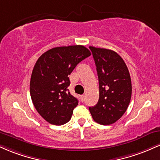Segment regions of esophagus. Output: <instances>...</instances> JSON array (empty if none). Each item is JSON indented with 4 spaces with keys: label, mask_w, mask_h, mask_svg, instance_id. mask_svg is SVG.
Instances as JSON below:
<instances>
[{
    "label": "esophagus",
    "mask_w": 160,
    "mask_h": 160,
    "mask_svg": "<svg viewBox=\"0 0 160 160\" xmlns=\"http://www.w3.org/2000/svg\"><path fill=\"white\" fill-rule=\"evenodd\" d=\"M80 98H81V102H83L84 100H85V95H82V96L80 97Z\"/></svg>",
    "instance_id": "1"
}]
</instances>
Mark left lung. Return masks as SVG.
I'll return each mask as SVG.
<instances>
[{
    "instance_id": "8db88e82",
    "label": "left lung",
    "mask_w": 160,
    "mask_h": 160,
    "mask_svg": "<svg viewBox=\"0 0 160 160\" xmlns=\"http://www.w3.org/2000/svg\"><path fill=\"white\" fill-rule=\"evenodd\" d=\"M96 66L99 82L98 102L89 107L95 122L107 126L124 114L132 96V82L123 59L111 49L89 47Z\"/></svg>"
}]
</instances>
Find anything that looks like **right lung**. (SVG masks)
Masks as SVG:
<instances>
[{
    "label": "right lung",
    "instance_id": "add662e5",
    "mask_svg": "<svg viewBox=\"0 0 160 160\" xmlns=\"http://www.w3.org/2000/svg\"><path fill=\"white\" fill-rule=\"evenodd\" d=\"M91 55L82 45L55 47L42 54L33 68L30 94L37 111L50 124L61 126L71 120L78 100L71 95L68 75Z\"/></svg>",
    "mask_w": 160,
    "mask_h": 160
}]
</instances>
